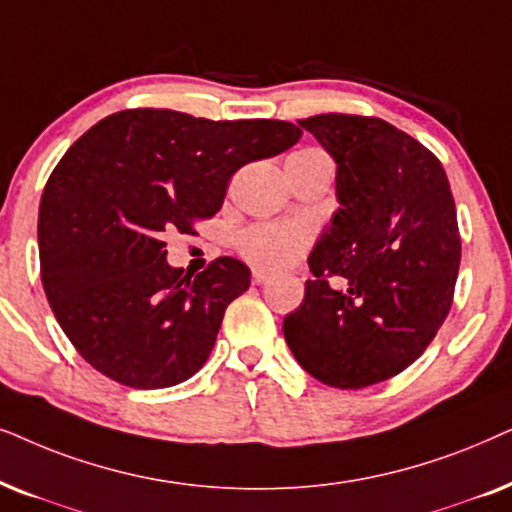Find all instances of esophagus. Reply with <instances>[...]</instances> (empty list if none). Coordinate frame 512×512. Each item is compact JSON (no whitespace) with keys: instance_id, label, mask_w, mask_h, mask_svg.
<instances>
[{"instance_id":"1","label":"esophagus","mask_w":512,"mask_h":512,"mask_svg":"<svg viewBox=\"0 0 512 512\" xmlns=\"http://www.w3.org/2000/svg\"><path fill=\"white\" fill-rule=\"evenodd\" d=\"M269 281H271V276L267 274V271L252 269V283H255V285H264V283H269Z\"/></svg>"}]
</instances>
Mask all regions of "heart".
Masks as SVG:
<instances>
[{
  "label": "heart",
  "instance_id": "1",
  "mask_svg": "<svg viewBox=\"0 0 512 512\" xmlns=\"http://www.w3.org/2000/svg\"><path fill=\"white\" fill-rule=\"evenodd\" d=\"M311 152L313 149H304V152L292 154L290 159ZM311 241L313 231L302 222H260L238 234V250L255 267L264 271H285L302 260Z\"/></svg>",
  "mask_w": 512,
  "mask_h": 512
}]
</instances>
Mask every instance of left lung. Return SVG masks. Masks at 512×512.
Instances as JSON below:
<instances>
[{"instance_id":"obj_1","label":"left lung","mask_w":512,"mask_h":512,"mask_svg":"<svg viewBox=\"0 0 512 512\" xmlns=\"http://www.w3.org/2000/svg\"><path fill=\"white\" fill-rule=\"evenodd\" d=\"M299 126L337 163L339 208L283 335L311 377L365 388L410 367L452 309L461 262L454 196L438 156L384 119L316 114ZM335 275L344 289L329 285Z\"/></svg>"}]
</instances>
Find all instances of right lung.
I'll list each match as a JSON object with an SVG mask.
<instances>
[{"instance_id":"obj_1","label":"right lung","mask_w":512,"mask_h":512,"mask_svg":"<svg viewBox=\"0 0 512 512\" xmlns=\"http://www.w3.org/2000/svg\"><path fill=\"white\" fill-rule=\"evenodd\" d=\"M290 121H210L173 109L109 114L67 149L39 203V267L53 316L81 358L131 388L182 384L206 363L250 269L166 262L163 234L222 208L231 175L290 149Z\"/></svg>"}]
</instances>
